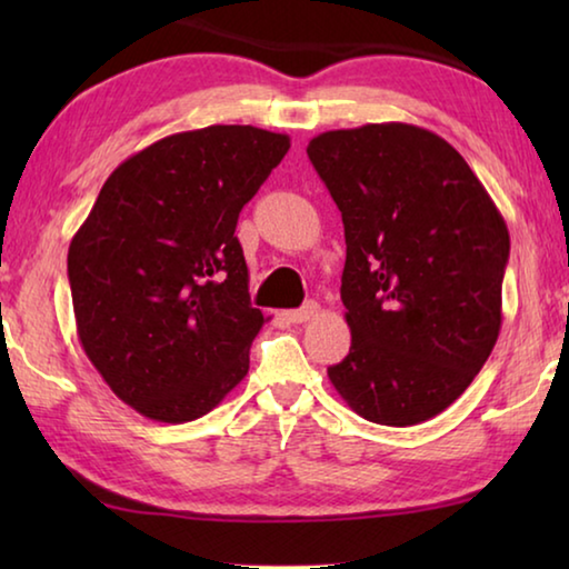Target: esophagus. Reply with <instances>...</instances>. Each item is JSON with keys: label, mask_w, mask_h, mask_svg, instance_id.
I'll return each instance as SVG.
<instances>
[{"label": "esophagus", "mask_w": 569, "mask_h": 569, "mask_svg": "<svg viewBox=\"0 0 569 569\" xmlns=\"http://www.w3.org/2000/svg\"><path fill=\"white\" fill-rule=\"evenodd\" d=\"M319 303L316 301H308L306 306H301V308H293V311H288L286 313V319L291 321V323H303V321H311L313 316H319Z\"/></svg>", "instance_id": "34e87169"}]
</instances>
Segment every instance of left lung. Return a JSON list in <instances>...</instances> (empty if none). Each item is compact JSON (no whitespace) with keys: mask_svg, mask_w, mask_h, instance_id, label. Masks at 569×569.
Returning a JSON list of instances; mask_svg holds the SVG:
<instances>
[{"mask_svg":"<svg viewBox=\"0 0 569 569\" xmlns=\"http://www.w3.org/2000/svg\"><path fill=\"white\" fill-rule=\"evenodd\" d=\"M306 152L346 236L351 349L329 379L373 423L437 417L475 381L502 329L505 218L467 160L417 124L321 132Z\"/></svg>","mask_w":569,"mask_h":569,"instance_id":"1","label":"left lung"}]
</instances>
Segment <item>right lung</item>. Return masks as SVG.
<instances>
[{"instance_id":"right-lung-1","label":"right lung","mask_w":569,"mask_h":569,"mask_svg":"<svg viewBox=\"0 0 569 569\" xmlns=\"http://www.w3.org/2000/svg\"><path fill=\"white\" fill-rule=\"evenodd\" d=\"M288 148V134L253 124L168 134L112 170L74 233L77 336L142 417H203L248 373L266 319L236 226Z\"/></svg>"}]
</instances>
